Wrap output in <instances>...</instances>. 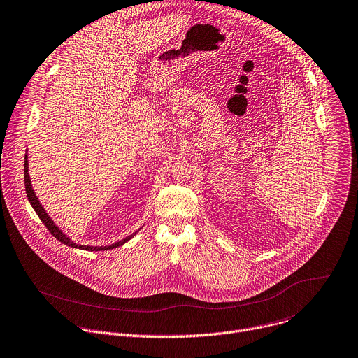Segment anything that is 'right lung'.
I'll return each mask as SVG.
<instances>
[{"instance_id": "right-lung-1", "label": "right lung", "mask_w": 358, "mask_h": 358, "mask_svg": "<svg viewBox=\"0 0 358 358\" xmlns=\"http://www.w3.org/2000/svg\"><path fill=\"white\" fill-rule=\"evenodd\" d=\"M24 178H25V191H27V196H28V201L31 202V205H32V208H34V210L38 213V216H39V219L45 223V226L49 229V231L56 237V239L59 241V242H62L63 245H66V246H69V248H73V249H80V250H87V252H102V250H110V249H116V248H119V246H122V245H125L127 242H129L132 237L141 230H136V231H134L131 236H128V237H125V239H122V241H119V242H115V243H112V245H108V246H87V245H78V243H76V242H73L70 237L66 234V233H63L62 231V229H59V226L52 220V217L48 215V212L45 210V208L42 206V203H41V201L38 199V196H36V194H35V191H34V188H32V182H31V178H29V173H28V156H25V164H24Z\"/></svg>"}]
</instances>
